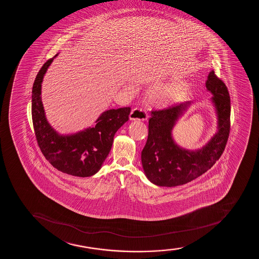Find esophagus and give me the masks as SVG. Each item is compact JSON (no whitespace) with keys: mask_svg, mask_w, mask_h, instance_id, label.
<instances>
[{"mask_svg":"<svg viewBox=\"0 0 259 259\" xmlns=\"http://www.w3.org/2000/svg\"><path fill=\"white\" fill-rule=\"evenodd\" d=\"M148 117L149 116L145 110L138 109V108L133 109L130 114V119L131 121H147Z\"/></svg>","mask_w":259,"mask_h":259,"instance_id":"34e87169","label":"esophagus"}]
</instances>
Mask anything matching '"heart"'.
<instances>
[{
    "label": "heart",
    "instance_id": "obj_1",
    "mask_svg": "<svg viewBox=\"0 0 259 259\" xmlns=\"http://www.w3.org/2000/svg\"><path fill=\"white\" fill-rule=\"evenodd\" d=\"M182 88L183 87L181 83H175L172 85L164 87L155 93H152L149 96V99L153 104L159 107H165L180 94Z\"/></svg>",
    "mask_w": 259,
    "mask_h": 259
}]
</instances>
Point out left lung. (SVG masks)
<instances>
[{
	"mask_svg": "<svg viewBox=\"0 0 259 259\" xmlns=\"http://www.w3.org/2000/svg\"><path fill=\"white\" fill-rule=\"evenodd\" d=\"M205 87L212 95L211 101L217 115L218 131L201 149H183L172 137V128L191 102L152 111L148 140L142 151V164L145 176L153 184L170 188L186 184L210 169L223 154L231 126L229 93L213 71H210Z\"/></svg>",
	"mask_w": 259,
	"mask_h": 259,
	"instance_id": "left-lung-1",
	"label": "left lung"
}]
</instances>
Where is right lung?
I'll use <instances>...</instances> for the list:
<instances>
[{"instance_id":"add662e5","label":"right lung","mask_w":259,"mask_h":259,"mask_svg":"<svg viewBox=\"0 0 259 259\" xmlns=\"http://www.w3.org/2000/svg\"><path fill=\"white\" fill-rule=\"evenodd\" d=\"M57 55L43 65L33 83L32 119L36 140L55 168L71 176L89 177L101 168L116 131L128 120L131 108L106 110L97 119L95 126L74 134H59L47 120L40 97L43 77Z\"/></svg>"}]
</instances>
